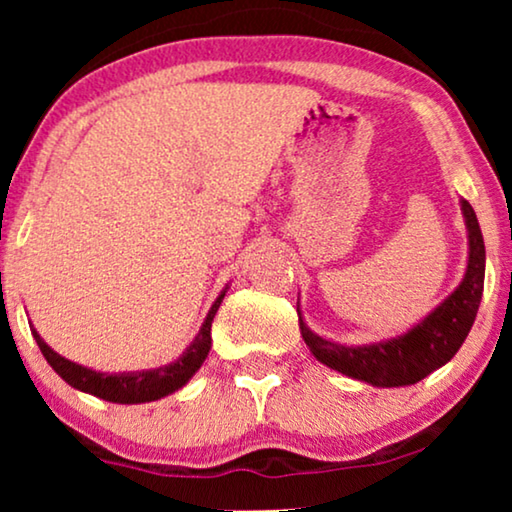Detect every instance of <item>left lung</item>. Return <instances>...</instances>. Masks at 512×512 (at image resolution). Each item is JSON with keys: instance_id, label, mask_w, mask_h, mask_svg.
Segmentation results:
<instances>
[{"instance_id": "obj_1", "label": "left lung", "mask_w": 512, "mask_h": 512, "mask_svg": "<svg viewBox=\"0 0 512 512\" xmlns=\"http://www.w3.org/2000/svg\"><path fill=\"white\" fill-rule=\"evenodd\" d=\"M461 212L468 228L464 282L408 333L375 345L345 347L312 333L298 312L305 345L324 366L373 387H405L424 380L459 352L478 314L482 286H485V242H482L478 216L468 200H461Z\"/></svg>"}]
</instances>
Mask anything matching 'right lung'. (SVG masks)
<instances>
[{"mask_svg": "<svg viewBox=\"0 0 512 512\" xmlns=\"http://www.w3.org/2000/svg\"><path fill=\"white\" fill-rule=\"evenodd\" d=\"M223 296H226V291L214 300L212 310H209L205 324H202L198 338L193 340V345L188 347L177 361L170 363V366H160L153 370H137V373H118V375L95 373V370L83 368L79 363L69 361L58 352H53V349L41 340V335L34 331V328H32V335L34 340H37L41 354H44L46 361L51 363V368L67 384H72L74 389L86 391V394H93L111 403H149L181 389L195 373H198L202 361L207 359L209 347H212V321H214L216 310H219Z\"/></svg>", "mask_w": 512, "mask_h": 512, "instance_id": "1", "label": "right lung"}]
</instances>
